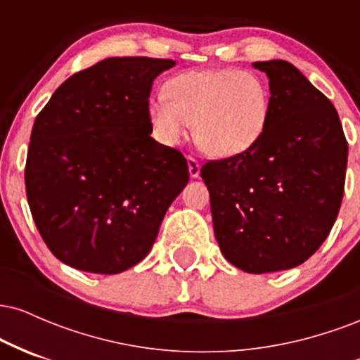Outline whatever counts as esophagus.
I'll use <instances>...</instances> for the list:
<instances>
[{"mask_svg":"<svg viewBox=\"0 0 360 360\" xmlns=\"http://www.w3.org/2000/svg\"><path fill=\"white\" fill-rule=\"evenodd\" d=\"M188 169H189V176L191 177L200 176V162H198L196 157L188 155Z\"/></svg>","mask_w":360,"mask_h":360,"instance_id":"34e87169","label":"esophagus"}]
</instances>
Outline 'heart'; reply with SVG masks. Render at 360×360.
Wrapping results in <instances>:
<instances>
[{"mask_svg":"<svg viewBox=\"0 0 360 360\" xmlns=\"http://www.w3.org/2000/svg\"><path fill=\"white\" fill-rule=\"evenodd\" d=\"M269 91L257 74L233 69L186 71L171 77L164 96L148 103V120L159 142L177 146L189 123L198 147L214 157L247 150L262 134Z\"/></svg>","mask_w":360,"mask_h":360,"instance_id":"1","label":"heart"}]
</instances>
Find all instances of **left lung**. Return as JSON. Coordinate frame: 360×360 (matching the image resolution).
Segmentation results:
<instances>
[{"label":"left lung","instance_id":"1","mask_svg":"<svg viewBox=\"0 0 360 360\" xmlns=\"http://www.w3.org/2000/svg\"><path fill=\"white\" fill-rule=\"evenodd\" d=\"M269 77V113L247 150L208 160L213 229L221 254L250 274L311 257L337 220L349 146L335 106L286 60L255 62Z\"/></svg>","mask_w":360,"mask_h":360}]
</instances>
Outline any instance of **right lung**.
Returning <instances> with one entry per match:
<instances>
[{
	"instance_id": "add662e5",
	"label": "right lung",
	"mask_w": 360,
	"mask_h": 360,
	"mask_svg": "<svg viewBox=\"0 0 360 360\" xmlns=\"http://www.w3.org/2000/svg\"><path fill=\"white\" fill-rule=\"evenodd\" d=\"M174 64L110 57L72 74L37 115L25 188L37 230L60 262L118 274L150 252L189 181L184 155L150 137L152 82Z\"/></svg>"
}]
</instances>
